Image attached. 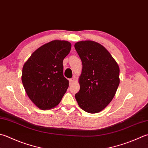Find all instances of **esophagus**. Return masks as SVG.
Here are the masks:
<instances>
[{
    "instance_id": "34e87169",
    "label": "esophagus",
    "mask_w": 148,
    "mask_h": 148,
    "mask_svg": "<svg viewBox=\"0 0 148 148\" xmlns=\"http://www.w3.org/2000/svg\"><path fill=\"white\" fill-rule=\"evenodd\" d=\"M69 82H70V84L73 83L74 82V78H72V79H69Z\"/></svg>"
}]
</instances>
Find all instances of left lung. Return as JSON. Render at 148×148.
Instances as JSON below:
<instances>
[{"label":"left lung","mask_w":148,"mask_h":148,"mask_svg":"<svg viewBox=\"0 0 148 148\" xmlns=\"http://www.w3.org/2000/svg\"><path fill=\"white\" fill-rule=\"evenodd\" d=\"M74 47L82 62L79 91L75 95L84 111L96 114L108 106L119 85V66L108 50L91 40L80 41Z\"/></svg>","instance_id":"1"}]
</instances>
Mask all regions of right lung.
<instances>
[{
  "label": "right lung",
  "mask_w": 148,
  "mask_h": 148,
  "mask_svg": "<svg viewBox=\"0 0 148 148\" xmlns=\"http://www.w3.org/2000/svg\"><path fill=\"white\" fill-rule=\"evenodd\" d=\"M71 49L70 42L53 40L37 49L23 66V86L40 109L56 107L67 90L69 80L63 76V61Z\"/></svg>",
  "instance_id": "obj_1"
}]
</instances>
